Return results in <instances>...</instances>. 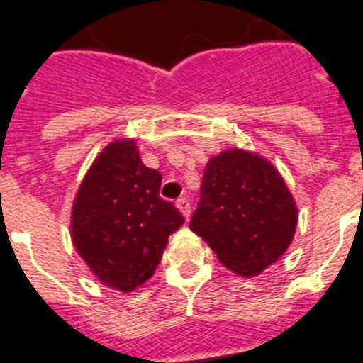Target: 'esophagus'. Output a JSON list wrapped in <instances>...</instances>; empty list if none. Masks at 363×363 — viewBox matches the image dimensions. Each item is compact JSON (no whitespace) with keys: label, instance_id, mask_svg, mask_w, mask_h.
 Wrapping results in <instances>:
<instances>
[{"label":"esophagus","instance_id":"obj_1","mask_svg":"<svg viewBox=\"0 0 363 363\" xmlns=\"http://www.w3.org/2000/svg\"><path fill=\"white\" fill-rule=\"evenodd\" d=\"M175 206H177L179 211L182 213V216H184V218L188 220L189 215H191V206H189L188 199H179V201L175 202Z\"/></svg>","mask_w":363,"mask_h":363}]
</instances>
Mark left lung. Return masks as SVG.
Listing matches in <instances>:
<instances>
[{
    "label": "left lung",
    "instance_id": "1",
    "mask_svg": "<svg viewBox=\"0 0 363 363\" xmlns=\"http://www.w3.org/2000/svg\"><path fill=\"white\" fill-rule=\"evenodd\" d=\"M297 218L296 201L272 162L229 148L206 164L189 229L215 250L225 269L254 277L289 249Z\"/></svg>",
    "mask_w": 363,
    "mask_h": 363
}]
</instances>
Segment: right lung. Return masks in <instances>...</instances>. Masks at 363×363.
<instances>
[{
    "mask_svg": "<svg viewBox=\"0 0 363 363\" xmlns=\"http://www.w3.org/2000/svg\"><path fill=\"white\" fill-rule=\"evenodd\" d=\"M161 174L130 138L109 143L89 166L71 208V242L100 283L128 294L150 279L168 236L184 218L159 197Z\"/></svg>",
    "mask_w": 363,
    "mask_h": 363,
    "instance_id": "add662e5",
    "label": "right lung"
}]
</instances>
